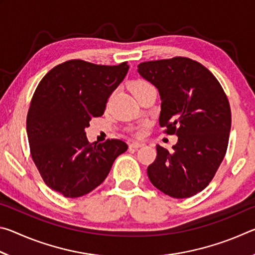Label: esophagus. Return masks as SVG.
I'll use <instances>...</instances> for the list:
<instances>
[{
  "label": "esophagus",
  "instance_id": "34e87169",
  "mask_svg": "<svg viewBox=\"0 0 255 255\" xmlns=\"http://www.w3.org/2000/svg\"><path fill=\"white\" fill-rule=\"evenodd\" d=\"M141 146H144V143H139V141H132L131 144H129V147L135 148V149L141 147Z\"/></svg>",
  "mask_w": 255,
  "mask_h": 255
}]
</instances>
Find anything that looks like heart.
<instances>
[{"mask_svg": "<svg viewBox=\"0 0 255 255\" xmlns=\"http://www.w3.org/2000/svg\"><path fill=\"white\" fill-rule=\"evenodd\" d=\"M146 84H147V83H145V82H143V81H136V82H133L132 85H131V91H133V90H136V89H138V88H140V86L146 85Z\"/></svg>", "mask_w": 255, "mask_h": 255, "instance_id": "1", "label": "heart"}]
</instances>
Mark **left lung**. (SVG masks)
<instances>
[{
	"instance_id": "8db88e82",
	"label": "left lung",
	"mask_w": 255,
	"mask_h": 255,
	"mask_svg": "<svg viewBox=\"0 0 255 255\" xmlns=\"http://www.w3.org/2000/svg\"><path fill=\"white\" fill-rule=\"evenodd\" d=\"M139 75L158 90L159 125L175 133L173 152L157 145L147 167L154 187L170 197L197 195L213 180L226 154L232 115L227 97L211 72L185 57L140 63Z\"/></svg>"
}]
</instances>
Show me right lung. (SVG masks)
Wrapping results in <instances>:
<instances>
[{"label": "right lung", "instance_id": "add662e5", "mask_svg": "<svg viewBox=\"0 0 255 255\" xmlns=\"http://www.w3.org/2000/svg\"><path fill=\"white\" fill-rule=\"evenodd\" d=\"M129 65H96L81 59L59 64L42 77L27 116L30 152L42 180L66 198L100 185L128 148L120 139L90 143L85 128L101 117Z\"/></svg>", "mask_w": 255, "mask_h": 255}]
</instances>
